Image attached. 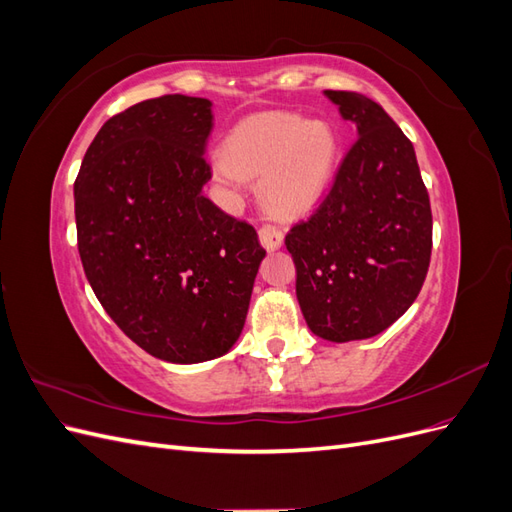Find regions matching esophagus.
<instances>
[{
	"instance_id": "34e87169",
	"label": "esophagus",
	"mask_w": 512,
	"mask_h": 512,
	"mask_svg": "<svg viewBox=\"0 0 512 512\" xmlns=\"http://www.w3.org/2000/svg\"><path fill=\"white\" fill-rule=\"evenodd\" d=\"M258 237H260V243L267 247V250H277L284 243V232L280 226L275 224H265L260 230H258Z\"/></svg>"
}]
</instances>
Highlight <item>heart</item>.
I'll use <instances>...</instances> for the list:
<instances>
[{"label": "heart", "mask_w": 512, "mask_h": 512, "mask_svg": "<svg viewBox=\"0 0 512 512\" xmlns=\"http://www.w3.org/2000/svg\"><path fill=\"white\" fill-rule=\"evenodd\" d=\"M337 158L329 123L299 115L271 113L241 123L226 138L222 177L262 175L260 203L277 218L312 209L327 190Z\"/></svg>", "instance_id": "1"}]
</instances>
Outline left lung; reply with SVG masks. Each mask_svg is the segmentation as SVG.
Here are the masks:
<instances>
[{
    "mask_svg": "<svg viewBox=\"0 0 512 512\" xmlns=\"http://www.w3.org/2000/svg\"><path fill=\"white\" fill-rule=\"evenodd\" d=\"M356 141L329 194L286 235L307 327L329 342L389 329L423 288L431 258V205L410 138L359 91H324Z\"/></svg>",
    "mask_w": 512,
    "mask_h": 512,
    "instance_id": "1",
    "label": "left lung"
}]
</instances>
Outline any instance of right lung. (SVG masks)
I'll return each instance as SVG.
<instances>
[{"label":"right lung","instance_id":"add662e5","mask_svg":"<svg viewBox=\"0 0 512 512\" xmlns=\"http://www.w3.org/2000/svg\"><path fill=\"white\" fill-rule=\"evenodd\" d=\"M211 128L207 98L143 100L104 123L74 181L91 288L136 346L168 363L232 348L267 254L252 224L203 194Z\"/></svg>","mask_w":512,"mask_h":512}]
</instances>
